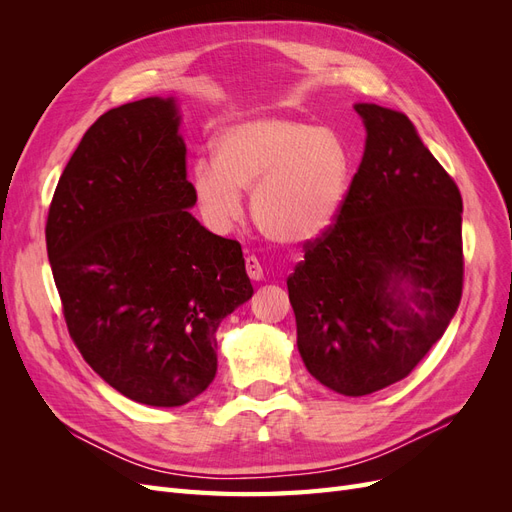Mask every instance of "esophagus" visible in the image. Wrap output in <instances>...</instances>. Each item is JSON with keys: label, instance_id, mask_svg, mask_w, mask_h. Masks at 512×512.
Instances as JSON below:
<instances>
[{"label": "esophagus", "instance_id": "esophagus-1", "mask_svg": "<svg viewBox=\"0 0 512 512\" xmlns=\"http://www.w3.org/2000/svg\"><path fill=\"white\" fill-rule=\"evenodd\" d=\"M245 271H247V275L252 277V280H262V277H265V273H262V265H260V260L256 258V256H247L245 258Z\"/></svg>", "mask_w": 512, "mask_h": 512}]
</instances>
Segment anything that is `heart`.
<instances>
[{"label": "heart", "instance_id": "b5f03b06", "mask_svg": "<svg viewBox=\"0 0 512 512\" xmlns=\"http://www.w3.org/2000/svg\"><path fill=\"white\" fill-rule=\"evenodd\" d=\"M352 162L333 130L294 117H254L215 138V162L198 160L192 192L215 230H228L252 188L254 222L267 239L303 245L331 228L344 205Z\"/></svg>", "mask_w": 512, "mask_h": 512}]
</instances>
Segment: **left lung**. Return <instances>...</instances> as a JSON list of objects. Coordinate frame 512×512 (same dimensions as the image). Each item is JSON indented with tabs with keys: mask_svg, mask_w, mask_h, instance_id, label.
<instances>
[{
	"mask_svg": "<svg viewBox=\"0 0 512 512\" xmlns=\"http://www.w3.org/2000/svg\"><path fill=\"white\" fill-rule=\"evenodd\" d=\"M367 143L331 228L286 280L297 346L327 389L361 397L404 380L463 290L461 194L412 121L356 104Z\"/></svg>",
	"mask_w": 512,
	"mask_h": 512,
	"instance_id": "obj_1",
	"label": "left lung"
}]
</instances>
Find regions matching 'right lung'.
<instances>
[{"label": "right lung", "mask_w": 512, "mask_h": 512, "mask_svg": "<svg viewBox=\"0 0 512 512\" xmlns=\"http://www.w3.org/2000/svg\"><path fill=\"white\" fill-rule=\"evenodd\" d=\"M173 100L98 117L72 153L46 218V252L74 346L115 391L175 408L218 371L215 331L254 294L241 243L188 211Z\"/></svg>", "instance_id": "1"}]
</instances>
